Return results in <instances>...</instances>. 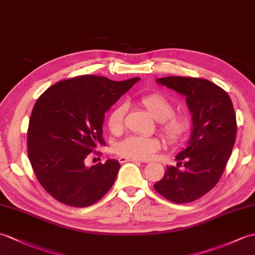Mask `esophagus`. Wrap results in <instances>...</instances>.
<instances>
[{
    "mask_svg": "<svg viewBox=\"0 0 255 255\" xmlns=\"http://www.w3.org/2000/svg\"><path fill=\"white\" fill-rule=\"evenodd\" d=\"M121 163H125V162H128V161H132V162H142L141 160L136 159V158H128V156H121V158L118 159Z\"/></svg>",
    "mask_w": 255,
    "mask_h": 255,
    "instance_id": "obj_1",
    "label": "esophagus"
}]
</instances>
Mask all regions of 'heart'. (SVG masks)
I'll list each match as a JSON object with an SVG mask.
<instances>
[{
  "mask_svg": "<svg viewBox=\"0 0 255 255\" xmlns=\"http://www.w3.org/2000/svg\"><path fill=\"white\" fill-rule=\"evenodd\" d=\"M141 104L156 122L160 123V132L171 143L181 140L188 129V119L184 115H175L174 105L161 94H149L141 97ZM126 103H119L108 116V126L113 132H121L127 113ZM161 147L156 138L130 136L118 144L119 154L136 159H148Z\"/></svg>",
  "mask_w": 255,
  "mask_h": 255,
  "instance_id": "1",
  "label": "heart"
}]
</instances>
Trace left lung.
I'll list each match as a JSON object with an SVG mask.
<instances>
[{
    "label": "left lung",
    "mask_w": 255,
    "mask_h": 255,
    "mask_svg": "<svg viewBox=\"0 0 255 255\" xmlns=\"http://www.w3.org/2000/svg\"><path fill=\"white\" fill-rule=\"evenodd\" d=\"M156 83L185 97L193 126L187 147L175 156L177 165L166 166L153 186L173 203L193 202L216 186L230 158L237 136L234 105L226 91L205 79L167 77Z\"/></svg>",
    "instance_id": "obj_1"
}]
</instances>
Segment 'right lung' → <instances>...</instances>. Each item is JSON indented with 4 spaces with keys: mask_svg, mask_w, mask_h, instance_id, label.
Returning a JSON list of instances; mask_svg holds the SVG:
<instances>
[{
    "mask_svg": "<svg viewBox=\"0 0 255 255\" xmlns=\"http://www.w3.org/2000/svg\"><path fill=\"white\" fill-rule=\"evenodd\" d=\"M140 79L112 81L97 75L60 81L37 100L28 126V158L45 191L72 207H88L113 186L121 164L86 166L103 138L105 113Z\"/></svg>",
    "mask_w": 255,
    "mask_h": 255,
    "instance_id": "1",
    "label": "right lung"
}]
</instances>
